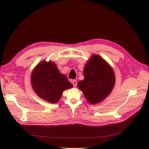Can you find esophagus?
Instances as JSON below:
<instances>
[{"label":"esophagus","instance_id":"34e87169","mask_svg":"<svg viewBox=\"0 0 149 149\" xmlns=\"http://www.w3.org/2000/svg\"><path fill=\"white\" fill-rule=\"evenodd\" d=\"M71 83H72V84H73L74 87H76V85H77V81L75 80V79L72 80V81H71Z\"/></svg>","mask_w":149,"mask_h":149}]
</instances>
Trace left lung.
<instances>
[{
  "label": "left lung",
  "instance_id": "left-lung-1",
  "mask_svg": "<svg viewBox=\"0 0 149 149\" xmlns=\"http://www.w3.org/2000/svg\"><path fill=\"white\" fill-rule=\"evenodd\" d=\"M84 79L78 83V88L92 104L102 101L114 88L116 78L111 65L98 55L94 54L86 63Z\"/></svg>",
  "mask_w": 149,
  "mask_h": 149
}]
</instances>
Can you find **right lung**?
Masks as SVG:
<instances>
[{"label": "right lung", "instance_id": "right-lung-1", "mask_svg": "<svg viewBox=\"0 0 149 149\" xmlns=\"http://www.w3.org/2000/svg\"><path fill=\"white\" fill-rule=\"evenodd\" d=\"M33 91L42 100L56 103L66 89L73 88L66 76L60 73L55 63L43 60L35 67L31 74Z\"/></svg>", "mask_w": 149, "mask_h": 149}]
</instances>
